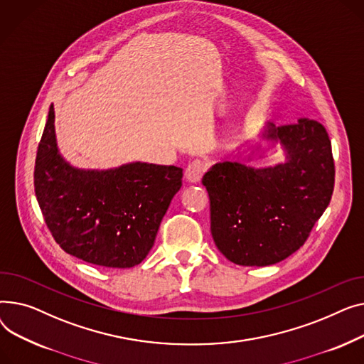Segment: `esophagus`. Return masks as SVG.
<instances>
[{"label": "esophagus", "mask_w": 364, "mask_h": 364, "mask_svg": "<svg viewBox=\"0 0 364 364\" xmlns=\"http://www.w3.org/2000/svg\"><path fill=\"white\" fill-rule=\"evenodd\" d=\"M205 170V164L204 161L201 160H196L192 161L186 170H185V179L188 183H200L201 182V178H203V173Z\"/></svg>", "instance_id": "1"}]
</instances>
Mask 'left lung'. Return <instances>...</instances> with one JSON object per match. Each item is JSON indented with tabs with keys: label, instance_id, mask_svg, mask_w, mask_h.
<instances>
[{
	"label": "left lung",
	"instance_id": "8db88e82",
	"mask_svg": "<svg viewBox=\"0 0 364 364\" xmlns=\"http://www.w3.org/2000/svg\"><path fill=\"white\" fill-rule=\"evenodd\" d=\"M281 144L286 159L249 164ZM335 183L331 139L316 120L274 126L213 164L203 178L210 198L211 235L225 257L240 266L276 264L300 248L329 205Z\"/></svg>",
	"mask_w": 364,
	"mask_h": 364
}]
</instances>
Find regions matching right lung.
<instances>
[{
    "label": "right lung",
    "instance_id": "obj_1",
    "mask_svg": "<svg viewBox=\"0 0 364 364\" xmlns=\"http://www.w3.org/2000/svg\"><path fill=\"white\" fill-rule=\"evenodd\" d=\"M51 104L35 161V194L55 242L102 267L139 264L153 248L182 168L141 161L79 168L60 153Z\"/></svg>",
    "mask_w": 364,
    "mask_h": 364
}]
</instances>
